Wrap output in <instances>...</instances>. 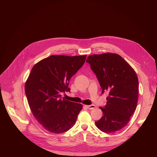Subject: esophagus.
<instances>
[{
  "label": "esophagus",
  "mask_w": 157,
  "mask_h": 157,
  "mask_svg": "<svg viewBox=\"0 0 157 157\" xmlns=\"http://www.w3.org/2000/svg\"><path fill=\"white\" fill-rule=\"evenodd\" d=\"M86 107L87 109H93L96 108V105H93V104L89 105H86Z\"/></svg>",
  "instance_id": "34e87169"
}]
</instances>
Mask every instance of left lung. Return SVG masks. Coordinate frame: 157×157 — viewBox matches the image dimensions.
Instances as JSON below:
<instances>
[{"instance_id": "8db88e82", "label": "left lung", "mask_w": 157, "mask_h": 157, "mask_svg": "<svg viewBox=\"0 0 157 157\" xmlns=\"http://www.w3.org/2000/svg\"><path fill=\"white\" fill-rule=\"evenodd\" d=\"M86 62L96 74L104 91L109 92L107 103L99 108L102 117L95 122L105 133H113L124 128L135 112L139 96L137 74L120 55L104 53L89 56Z\"/></svg>"}]
</instances>
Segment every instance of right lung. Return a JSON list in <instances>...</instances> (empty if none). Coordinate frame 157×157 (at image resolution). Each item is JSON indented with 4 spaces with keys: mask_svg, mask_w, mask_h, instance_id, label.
<instances>
[{
    "mask_svg": "<svg viewBox=\"0 0 157 157\" xmlns=\"http://www.w3.org/2000/svg\"><path fill=\"white\" fill-rule=\"evenodd\" d=\"M86 55H52L32 68L25 91L32 113L42 126L54 133L70 130L82 108L81 104L62 99L70 92L69 82L81 68Z\"/></svg>",
    "mask_w": 157,
    "mask_h": 157,
    "instance_id": "right-lung-1",
    "label": "right lung"
}]
</instances>
